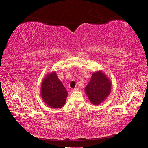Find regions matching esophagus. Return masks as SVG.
Listing matches in <instances>:
<instances>
[{
    "label": "esophagus",
    "mask_w": 148,
    "mask_h": 148,
    "mask_svg": "<svg viewBox=\"0 0 148 148\" xmlns=\"http://www.w3.org/2000/svg\"><path fill=\"white\" fill-rule=\"evenodd\" d=\"M73 92H77V91H79V88H74L73 90H72Z\"/></svg>",
    "instance_id": "obj_1"
}]
</instances>
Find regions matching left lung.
Here are the masks:
<instances>
[{"label": "left lung", "instance_id": "8db88e82", "mask_svg": "<svg viewBox=\"0 0 148 148\" xmlns=\"http://www.w3.org/2000/svg\"><path fill=\"white\" fill-rule=\"evenodd\" d=\"M111 82L102 71H97L92 74L85 92L94 105H98L109 96L111 90Z\"/></svg>", "mask_w": 148, "mask_h": 148}]
</instances>
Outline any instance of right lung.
Here are the masks:
<instances>
[{
	"mask_svg": "<svg viewBox=\"0 0 148 148\" xmlns=\"http://www.w3.org/2000/svg\"><path fill=\"white\" fill-rule=\"evenodd\" d=\"M44 102L52 108H60L66 103L67 90L59 80L56 71L47 74L42 80L40 90Z\"/></svg>",
	"mask_w": 148,
	"mask_h": 148,
	"instance_id": "1",
	"label": "right lung"
}]
</instances>
